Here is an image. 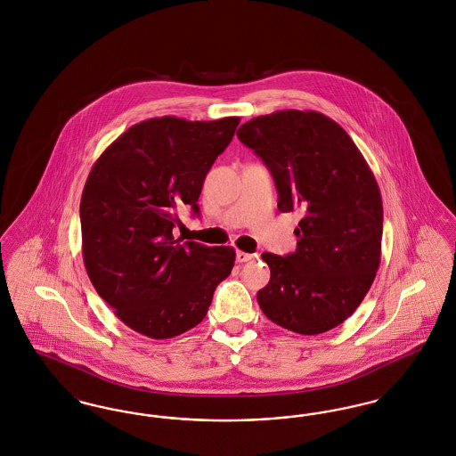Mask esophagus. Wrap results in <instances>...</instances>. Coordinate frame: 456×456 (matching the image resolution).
Listing matches in <instances>:
<instances>
[{
	"instance_id": "34e87169",
	"label": "esophagus",
	"mask_w": 456,
	"mask_h": 456,
	"mask_svg": "<svg viewBox=\"0 0 456 456\" xmlns=\"http://www.w3.org/2000/svg\"><path fill=\"white\" fill-rule=\"evenodd\" d=\"M253 258H256V255H249V253H244V251H238L236 253V261L238 263H244V261L253 260Z\"/></svg>"
}]
</instances>
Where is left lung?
<instances>
[{
    "mask_svg": "<svg viewBox=\"0 0 456 456\" xmlns=\"http://www.w3.org/2000/svg\"><path fill=\"white\" fill-rule=\"evenodd\" d=\"M238 138L273 175L279 210L303 212L296 251L261 255L272 272L256 296L261 311L301 335L344 323L381 260L383 203L368 162L346 130L316 110L253 118Z\"/></svg>",
    "mask_w": 456,
    "mask_h": 456,
    "instance_id": "8db88e82",
    "label": "left lung"
}]
</instances>
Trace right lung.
Listing matches in <instances>:
<instances>
[{"instance_id":"1","label":"right lung","mask_w":456,"mask_h":456,"mask_svg":"<svg viewBox=\"0 0 456 456\" xmlns=\"http://www.w3.org/2000/svg\"><path fill=\"white\" fill-rule=\"evenodd\" d=\"M239 118H152L125 131L97 159L80 201L88 279L114 314L151 338L198 325L236 251L174 239L179 208L200 216L207 173L231 143Z\"/></svg>"}]
</instances>
